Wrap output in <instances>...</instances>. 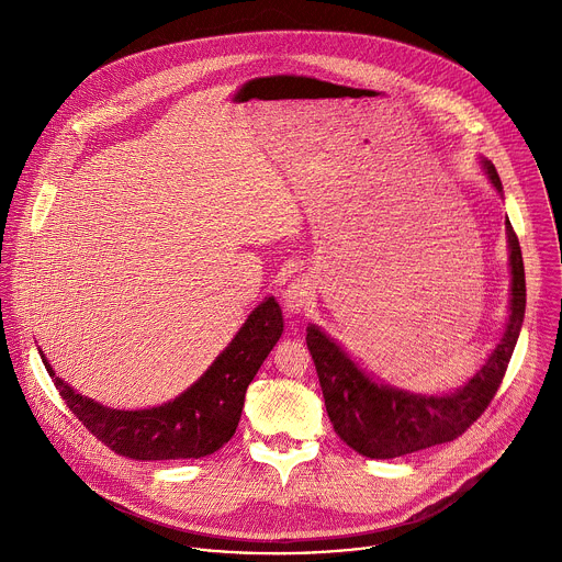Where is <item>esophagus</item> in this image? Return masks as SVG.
Here are the masks:
<instances>
[{
  "label": "esophagus",
  "instance_id": "obj_1",
  "mask_svg": "<svg viewBox=\"0 0 562 562\" xmlns=\"http://www.w3.org/2000/svg\"><path fill=\"white\" fill-rule=\"evenodd\" d=\"M315 300V291H313V284L308 278L300 276L295 278L284 291H282V302L286 306V311L291 315H297L302 311H306V306H311Z\"/></svg>",
  "mask_w": 562,
  "mask_h": 562
}]
</instances>
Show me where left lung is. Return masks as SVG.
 Returning a JSON list of instances; mask_svg holds the SVG:
<instances>
[{"label": "left lung", "mask_w": 562, "mask_h": 562, "mask_svg": "<svg viewBox=\"0 0 562 562\" xmlns=\"http://www.w3.org/2000/svg\"><path fill=\"white\" fill-rule=\"evenodd\" d=\"M480 169L503 198V182L487 157H480ZM505 228L512 278L507 325L485 364L456 391L427 395L386 384L362 369L323 329L315 325L306 327V347L323 386L329 420L340 440L353 451L373 460H386L451 442L487 409L518 342L527 302L518 237L509 220H505Z\"/></svg>", "instance_id": "obj_1"}]
</instances>
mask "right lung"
<instances>
[{
  "label": "right lung",
  "instance_id": "right-lung-1",
  "mask_svg": "<svg viewBox=\"0 0 562 562\" xmlns=\"http://www.w3.org/2000/svg\"><path fill=\"white\" fill-rule=\"evenodd\" d=\"M284 331L278 300L265 297L213 364L176 400L148 409H111L77 393L42 362L66 407L98 440L133 460L204 458L226 445L243 416L247 386Z\"/></svg>",
  "mask_w": 562,
  "mask_h": 562
}]
</instances>
